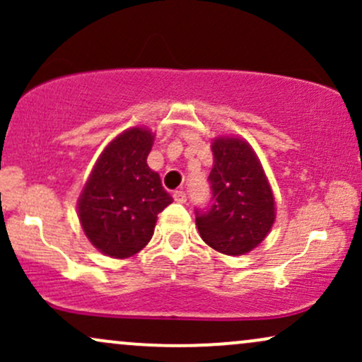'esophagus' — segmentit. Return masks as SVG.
Masks as SVG:
<instances>
[{"instance_id":"obj_1","label":"esophagus","mask_w":362,"mask_h":362,"mask_svg":"<svg viewBox=\"0 0 362 362\" xmlns=\"http://www.w3.org/2000/svg\"><path fill=\"white\" fill-rule=\"evenodd\" d=\"M173 199H175L177 202H180V204H185L187 194L184 192V190H175V192H173Z\"/></svg>"}]
</instances>
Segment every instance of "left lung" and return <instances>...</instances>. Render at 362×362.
I'll return each mask as SVG.
<instances>
[{
	"mask_svg": "<svg viewBox=\"0 0 362 362\" xmlns=\"http://www.w3.org/2000/svg\"><path fill=\"white\" fill-rule=\"evenodd\" d=\"M211 149L213 202L206 211H195V226L211 248L243 255L259 247L276 221L272 189L247 141L223 136Z\"/></svg>",
	"mask_w": 362,
	"mask_h": 362,
	"instance_id": "8db88e82",
	"label": "left lung"
}]
</instances>
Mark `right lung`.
<instances>
[{
  "mask_svg": "<svg viewBox=\"0 0 362 362\" xmlns=\"http://www.w3.org/2000/svg\"><path fill=\"white\" fill-rule=\"evenodd\" d=\"M153 141L155 136L146 127L127 129L112 139L78 199V218L86 238L114 259L143 250L158 214L173 201L146 163Z\"/></svg>",
  "mask_w": 362,
  "mask_h": 362,
  "instance_id": "right-lung-1",
  "label": "right lung"
}]
</instances>
